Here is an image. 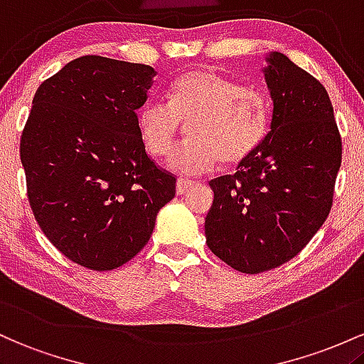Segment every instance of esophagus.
Here are the masks:
<instances>
[{
  "label": "esophagus",
  "instance_id": "esophagus-1",
  "mask_svg": "<svg viewBox=\"0 0 364 364\" xmlns=\"http://www.w3.org/2000/svg\"><path fill=\"white\" fill-rule=\"evenodd\" d=\"M193 181H187V178H178L177 181V194L178 196H182V194H186L187 191H189V187L193 186Z\"/></svg>",
  "mask_w": 364,
  "mask_h": 364
}]
</instances>
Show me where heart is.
<instances>
[{
    "mask_svg": "<svg viewBox=\"0 0 364 364\" xmlns=\"http://www.w3.org/2000/svg\"><path fill=\"white\" fill-rule=\"evenodd\" d=\"M270 122V103L255 87L210 70L187 72L175 80L168 105L148 101L137 112V132L151 156L166 158L177 146L183 125L191 141L171 156L177 173L199 175L218 161L237 165L255 153Z\"/></svg>",
    "mask_w": 364,
    "mask_h": 364,
    "instance_id": "1",
    "label": "heart"
}]
</instances>
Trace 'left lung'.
Wrapping results in <instances>:
<instances>
[{
  "label": "left lung",
  "instance_id": "8db88e82",
  "mask_svg": "<svg viewBox=\"0 0 364 364\" xmlns=\"http://www.w3.org/2000/svg\"><path fill=\"white\" fill-rule=\"evenodd\" d=\"M270 132L234 175L210 182L204 220L215 256L242 273L287 263L323 225L333 201L342 141L326 89L285 55L267 56Z\"/></svg>",
  "mask_w": 364,
  "mask_h": 364
}]
</instances>
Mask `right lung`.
<instances>
[{
    "mask_svg": "<svg viewBox=\"0 0 364 364\" xmlns=\"http://www.w3.org/2000/svg\"><path fill=\"white\" fill-rule=\"evenodd\" d=\"M153 67L80 56L44 80L20 139L27 196L61 255L96 272L122 267L148 244L175 196L137 132Z\"/></svg>",
    "mask_w": 364,
    "mask_h": 364,
    "instance_id": "right-lung-1",
    "label": "right lung"
}]
</instances>
